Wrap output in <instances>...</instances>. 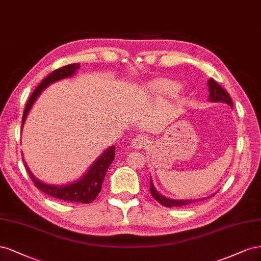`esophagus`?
<instances>
[{
    "mask_svg": "<svg viewBox=\"0 0 261 261\" xmlns=\"http://www.w3.org/2000/svg\"><path fill=\"white\" fill-rule=\"evenodd\" d=\"M148 138L144 137V136H138L133 139L132 141V145L133 147H136L138 149H141V148H144L146 147V145L148 144Z\"/></svg>",
    "mask_w": 261,
    "mask_h": 261,
    "instance_id": "obj_1",
    "label": "esophagus"
}]
</instances>
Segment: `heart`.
Instances as JSON below:
<instances>
[{"instance_id":"heart-1","label":"heart","mask_w":261,"mask_h":261,"mask_svg":"<svg viewBox=\"0 0 261 261\" xmlns=\"http://www.w3.org/2000/svg\"><path fill=\"white\" fill-rule=\"evenodd\" d=\"M150 90L156 94L170 96L178 93L180 91V86L178 83L169 80H157L150 85Z\"/></svg>"}]
</instances>
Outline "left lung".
<instances>
[{"mask_svg":"<svg viewBox=\"0 0 261 261\" xmlns=\"http://www.w3.org/2000/svg\"><path fill=\"white\" fill-rule=\"evenodd\" d=\"M208 87H209L208 88V90H209V99L212 100V102H223V103L229 104L231 107H233L232 98H231L230 94L221 86L218 85V83L213 78L209 79ZM149 191H150V194H152V196L154 197V199H156L159 204L165 206V207H169V208H171V207L187 206V205H189L191 203H195V201L200 200V199H194V200H174V199L167 198V197L159 194V193L156 191V189L154 188V184H153L152 180H150V183H149ZM214 195H212V196H214ZM212 196H209V197H212ZM207 198L208 197L203 198V200L207 199Z\"/></svg>","mask_w":261,"mask_h":261,"instance_id":"1","label":"left lung"}]
</instances>
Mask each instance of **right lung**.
Listing matches in <instances>:
<instances>
[{"mask_svg":"<svg viewBox=\"0 0 261 261\" xmlns=\"http://www.w3.org/2000/svg\"><path fill=\"white\" fill-rule=\"evenodd\" d=\"M78 68H79L78 63L66 65L64 67H61V68L52 71L46 78H44L41 81L40 85L36 88L35 91H33V93L28 99L26 107H24L22 121H21V130L31 106L36 102V99L40 95L41 92L43 91L49 83H53L57 80H61L67 77H70V75H72ZM114 159H115V147L112 146L108 149H106L105 153H103L97 158V161L92 165L90 170L85 174V176H82L80 180L65 187L48 186V184L40 182L38 179L35 178V175L30 172L26 163L24 162L23 163L33 184H35L40 191L45 193V194L52 196L54 198L65 200V201L89 204L91 201H93L96 198V196L99 194L106 171L108 169V167L113 163Z\"/></svg>","mask_w":261,"mask_h":261,"instance_id":"obj_1","label":"right lung"}]
</instances>
